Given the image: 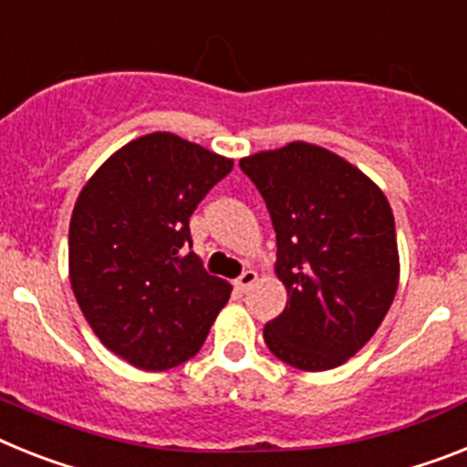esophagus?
<instances>
[{"label":"esophagus","mask_w":467,"mask_h":467,"mask_svg":"<svg viewBox=\"0 0 467 467\" xmlns=\"http://www.w3.org/2000/svg\"><path fill=\"white\" fill-rule=\"evenodd\" d=\"M256 282H258L256 270H246V273H242V277L234 279V286H237L239 291H249Z\"/></svg>","instance_id":"34e87169"}]
</instances>
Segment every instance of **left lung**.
Here are the masks:
<instances>
[{
  "mask_svg": "<svg viewBox=\"0 0 467 467\" xmlns=\"http://www.w3.org/2000/svg\"><path fill=\"white\" fill-rule=\"evenodd\" d=\"M277 234L286 307L263 338L301 371L348 362L376 334L400 284L395 218L383 190L350 161L294 140L239 160Z\"/></svg>",
  "mask_w": 467,
  "mask_h": 467,
  "instance_id": "8db88e82",
  "label": "left lung"
}]
</instances>
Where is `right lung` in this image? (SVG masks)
Masks as SVG:
<instances>
[{"mask_svg":"<svg viewBox=\"0 0 467 467\" xmlns=\"http://www.w3.org/2000/svg\"><path fill=\"white\" fill-rule=\"evenodd\" d=\"M233 160L169 131L140 136L93 173L70 218V284L93 334L145 371L197 355L230 298L185 244L190 216Z\"/></svg>","mask_w":467,"mask_h":467,"instance_id":"add662e5","label":"right lung"}]
</instances>
